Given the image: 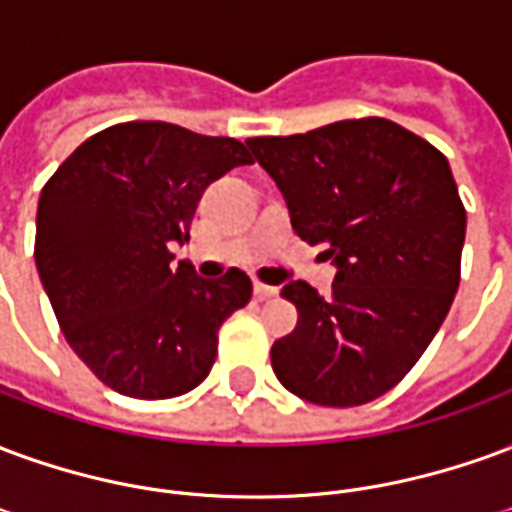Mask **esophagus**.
<instances>
[{"instance_id": "obj_1", "label": "esophagus", "mask_w": 512, "mask_h": 512, "mask_svg": "<svg viewBox=\"0 0 512 512\" xmlns=\"http://www.w3.org/2000/svg\"><path fill=\"white\" fill-rule=\"evenodd\" d=\"M274 296H279L277 288H271V285H263V282H255V299L257 301H268V299H274Z\"/></svg>"}]
</instances>
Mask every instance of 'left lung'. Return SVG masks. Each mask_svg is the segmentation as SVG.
Segmentation results:
<instances>
[{
    "mask_svg": "<svg viewBox=\"0 0 512 512\" xmlns=\"http://www.w3.org/2000/svg\"><path fill=\"white\" fill-rule=\"evenodd\" d=\"M288 202L301 241L326 246L337 279L282 296L296 329L274 343L282 386L318 406H362L400 384L450 312L461 282L466 208L428 139L384 117L246 139Z\"/></svg>",
    "mask_w": 512,
    "mask_h": 512,
    "instance_id": "obj_1",
    "label": "left lung"
}]
</instances>
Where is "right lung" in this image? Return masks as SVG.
<instances>
[{"mask_svg":"<svg viewBox=\"0 0 512 512\" xmlns=\"http://www.w3.org/2000/svg\"><path fill=\"white\" fill-rule=\"evenodd\" d=\"M252 164L244 142L134 120L93 134L46 180L35 263L65 340L120 395L164 400L211 373L222 323L252 299L230 268L200 279L172 266L202 191Z\"/></svg>","mask_w":512,"mask_h":512,"instance_id":"1","label":"right lung"}]
</instances>
